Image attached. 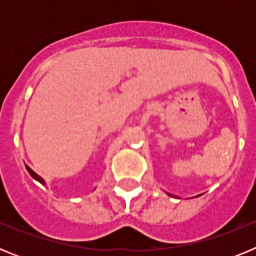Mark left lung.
Segmentation results:
<instances>
[{
    "label": "left lung",
    "instance_id": "1",
    "mask_svg": "<svg viewBox=\"0 0 256 256\" xmlns=\"http://www.w3.org/2000/svg\"><path fill=\"white\" fill-rule=\"evenodd\" d=\"M170 196H172V195H170Z\"/></svg>",
    "mask_w": 256,
    "mask_h": 256
}]
</instances>
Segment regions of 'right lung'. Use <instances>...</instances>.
Instances as JSON below:
<instances>
[{"mask_svg":"<svg viewBox=\"0 0 256 256\" xmlns=\"http://www.w3.org/2000/svg\"><path fill=\"white\" fill-rule=\"evenodd\" d=\"M26 170L29 172V174H30L32 177L34 178L36 180H38V182H40V183H42V184H46V182H44V178H42V177H40V176H38L37 173H34V172L32 170V169L29 168L28 165H26Z\"/></svg>","mask_w":256,"mask_h":256,"instance_id":"obj_1","label":"right lung"}]
</instances>
